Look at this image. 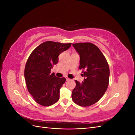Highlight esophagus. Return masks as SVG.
Returning <instances> with one entry per match:
<instances>
[{
    "label": "esophagus",
    "mask_w": 135,
    "mask_h": 135,
    "mask_svg": "<svg viewBox=\"0 0 135 135\" xmlns=\"http://www.w3.org/2000/svg\"><path fill=\"white\" fill-rule=\"evenodd\" d=\"M65 78H66V80L67 81H68V80H70V79L69 78H68V76H66Z\"/></svg>",
    "instance_id": "esophagus-1"
}]
</instances>
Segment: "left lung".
<instances>
[{
	"label": "left lung",
	"instance_id": "left-lung-1",
	"mask_svg": "<svg viewBox=\"0 0 135 135\" xmlns=\"http://www.w3.org/2000/svg\"><path fill=\"white\" fill-rule=\"evenodd\" d=\"M80 56L79 69L85 78L82 83L75 80L76 87L72 92V100L81 107H89L103 97L109 85L110 70L105 56L91 43L73 44Z\"/></svg>",
	"mask_w": 135,
	"mask_h": 135
}]
</instances>
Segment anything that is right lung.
Wrapping results in <instances>:
<instances>
[{
	"instance_id": "obj_1",
	"label": "right lung",
	"mask_w": 135,
	"mask_h": 135,
	"mask_svg": "<svg viewBox=\"0 0 135 135\" xmlns=\"http://www.w3.org/2000/svg\"><path fill=\"white\" fill-rule=\"evenodd\" d=\"M71 45L47 41L40 44L28 57L24 75L28 91L38 104L48 107L59 100L60 89L66 79L51 74V70L58 62L59 55Z\"/></svg>"
}]
</instances>
